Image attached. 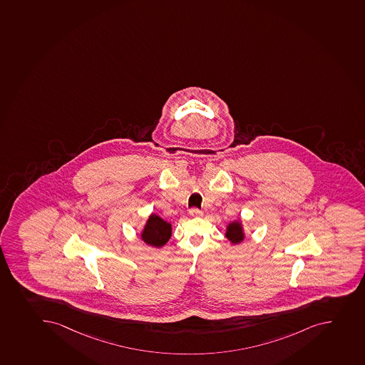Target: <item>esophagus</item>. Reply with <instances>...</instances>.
<instances>
[{
  "label": "esophagus",
  "instance_id": "esophagus-1",
  "mask_svg": "<svg viewBox=\"0 0 365 365\" xmlns=\"http://www.w3.org/2000/svg\"><path fill=\"white\" fill-rule=\"evenodd\" d=\"M190 215H191L192 217H201L204 213H202V211H200V210H197V208H191V210H190Z\"/></svg>",
  "mask_w": 365,
  "mask_h": 365
}]
</instances>
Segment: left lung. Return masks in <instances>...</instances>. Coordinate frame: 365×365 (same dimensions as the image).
<instances>
[{"mask_svg": "<svg viewBox=\"0 0 365 365\" xmlns=\"http://www.w3.org/2000/svg\"><path fill=\"white\" fill-rule=\"evenodd\" d=\"M225 237L233 245H237L239 242H242L244 238H245V233H244L242 222L235 220V222H230L227 225V228H226Z\"/></svg>", "mask_w": 365, "mask_h": 365, "instance_id": "obj_1", "label": "left lung"}]
</instances>
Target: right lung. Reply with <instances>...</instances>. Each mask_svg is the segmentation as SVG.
<instances>
[{
	"instance_id": "add662e5",
	"label": "right lung",
	"mask_w": 365,
	"mask_h": 365,
	"mask_svg": "<svg viewBox=\"0 0 365 365\" xmlns=\"http://www.w3.org/2000/svg\"><path fill=\"white\" fill-rule=\"evenodd\" d=\"M172 235V225L159 215H152L147 219L146 225L141 232V239L147 245L163 247Z\"/></svg>"
}]
</instances>
